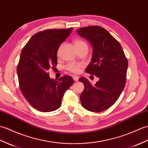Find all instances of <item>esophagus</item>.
Wrapping results in <instances>:
<instances>
[{"instance_id":"esophagus-1","label":"esophagus","mask_w":148,"mask_h":148,"mask_svg":"<svg viewBox=\"0 0 148 148\" xmlns=\"http://www.w3.org/2000/svg\"><path fill=\"white\" fill-rule=\"evenodd\" d=\"M79 77L77 75H74V76H73V79L75 81H77L78 79H79Z\"/></svg>"}]
</instances>
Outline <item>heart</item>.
<instances>
[{
  "label": "heart",
  "instance_id": "obj_1",
  "mask_svg": "<svg viewBox=\"0 0 148 148\" xmlns=\"http://www.w3.org/2000/svg\"><path fill=\"white\" fill-rule=\"evenodd\" d=\"M73 43L77 50L82 49H88V45L83 40L80 38H75L73 40ZM82 66V65L80 63H70L67 65L66 69L67 71L71 72V73H79Z\"/></svg>",
  "mask_w": 148,
  "mask_h": 148
}]
</instances>
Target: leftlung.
Returning <instances> with one entry per match:
<instances>
[{"mask_svg":"<svg viewBox=\"0 0 148 148\" xmlns=\"http://www.w3.org/2000/svg\"><path fill=\"white\" fill-rule=\"evenodd\" d=\"M77 33L92 47V59L85 72L99 78L95 85L86 77L79 79L84 85L80 96L81 105L89 111L103 112L121 95L126 83L128 61L121 44L103 27H83Z\"/></svg>","mask_w":148,"mask_h":148,"instance_id":"8db88e82","label":"left lung"}]
</instances>
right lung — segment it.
Instances as JSON below:
<instances>
[{"mask_svg": "<svg viewBox=\"0 0 148 148\" xmlns=\"http://www.w3.org/2000/svg\"><path fill=\"white\" fill-rule=\"evenodd\" d=\"M73 29H50L37 33L21 53L17 67L20 90L37 110L49 112L60 108L65 92L74 83L69 75L57 80L50 79L48 73L57 66L58 48Z\"/></svg>", "mask_w": 148, "mask_h": 148, "instance_id": "add662e5", "label": "right lung"}]
</instances>
